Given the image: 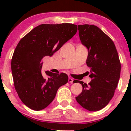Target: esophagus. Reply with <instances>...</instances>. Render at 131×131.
Segmentation results:
<instances>
[{"mask_svg":"<svg viewBox=\"0 0 131 131\" xmlns=\"http://www.w3.org/2000/svg\"><path fill=\"white\" fill-rule=\"evenodd\" d=\"M73 79H72L71 78H68V82H70V83H73Z\"/></svg>","mask_w":131,"mask_h":131,"instance_id":"esophagus-1","label":"esophagus"}]
</instances>
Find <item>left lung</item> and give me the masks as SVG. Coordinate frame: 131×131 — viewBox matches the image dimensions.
Wrapping results in <instances>:
<instances>
[{"label":"left lung","mask_w":131,"mask_h":131,"mask_svg":"<svg viewBox=\"0 0 131 131\" xmlns=\"http://www.w3.org/2000/svg\"><path fill=\"white\" fill-rule=\"evenodd\" d=\"M81 43L88 50L86 60L92 80L88 85L74 80L82 86L76 101L90 112L102 110L113 97L121 72V63L115 43L97 26L78 25ZM77 82H75V81Z\"/></svg>","instance_id":"1"}]
</instances>
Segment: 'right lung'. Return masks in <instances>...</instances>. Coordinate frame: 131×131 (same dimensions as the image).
Segmentation results:
<instances>
[{"mask_svg":"<svg viewBox=\"0 0 131 131\" xmlns=\"http://www.w3.org/2000/svg\"><path fill=\"white\" fill-rule=\"evenodd\" d=\"M78 31L71 23L42 24L34 28L18 43L12 59L15 88L23 103L36 111L44 109L55 99L58 88L66 84L68 76L47 71L41 73L44 57H52Z\"/></svg>","mask_w":131,"mask_h":131,"instance_id":"right-lung-1","label":"right lung"}]
</instances>
